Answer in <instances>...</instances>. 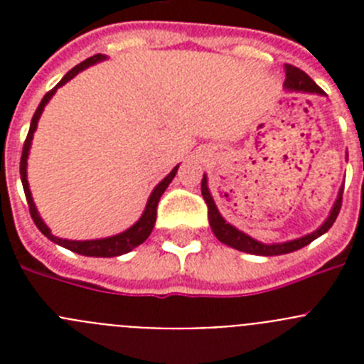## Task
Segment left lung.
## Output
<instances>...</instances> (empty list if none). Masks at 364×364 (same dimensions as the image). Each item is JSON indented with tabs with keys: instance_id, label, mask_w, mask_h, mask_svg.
Wrapping results in <instances>:
<instances>
[{
	"instance_id": "obj_1",
	"label": "left lung",
	"mask_w": 364,
	"mask_h": 364,
	"mask_svg": "<svg viewBox=\"0 0 364 364\" xmlns=\"http://www.w3.org/2000/svg\"><path fill=\"white\" fill-rule=\"evenodd\" d=\"M286 70V80H284V89L290 92H304V95H319L324 96L323 89H321L314 80L308 76L306 73H302L301 69L294 65H284ZM348 156V154H346ZM202 197H204L205 204H208V217H210V226L213 230L215 237L220 240L222 244H226V246L235 247V250H239V252L244 253H252V255H264V257H273V255H284V253H291L297 252L301 247L308 246L311 240H315L317 237L326 233L332 224L336 222L337 215H339L341 210V202H343V186L339 189V195H337L336 202H333L332 210H330V215H328L326 220L321 224L319 228L311 233L304 235V237H299V239L294 240H286V242H260V240H255L253 237H250L244 231L237 230L235 226H231L230 222L226 218L222 217L220 211H218L217 204H215L213 197H211V191L208 188V176L204 175L202 178Z\"/></svg>"
}]
</instances>
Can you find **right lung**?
Listing matches in <instances>:
<instances>
[{
    "instance_id": "add662e5",
    "label": "right lung",
    "mask_w": 364,
    "mask_h": 364,
    "mask_svg": "<svg viewBox=\"0 0 364 364\" xmlns=\"http://www.w3.org/2000/svg\"><path fill=\"white\" fill-rule=\"evenodd\" d=\"M104 60H107V56H105V54H95V56L87 58V60H83L82 63H78L76 67H73V69H70L69 73H67L65 76L60 80V83H58L54 89H50V91L43 96V100L40 102V105H38L36 112H34V117H32V120H31V129H28L27 140H25V144H23V153H21V162H19V175H21V184H23L25 197H27L28 211H31V217H32V220H34V224H36L38 230H40L41 233L47 237V239L53 240L54 244H60V246L67 247V250H70V252L80 253V255H85V257H118V255H124V253H129L131 250H134L136 246H140V244H142L144 240L149 237L151 231H153L154 222H156V205H159V200H160V197H162V193L166 191L167 186L171 184V180L175 178L176 171H178V166L173 167V171L169 173V175H167L166 178H164L162 182H160V184L153 189V193H151L149 198H147L146 210H144L142 217L138 218V220L134 222L129 230L122 231V233H118V235H112V237H105V239H95V240L60 239V237H56V235L50 233L49 226L45 224L43 218H41L40 213H38L36 204H34V200H32V193H31V189H28L27 160H28V151H31V146H32V136H34V133H36L38 122H40V117H41V112H43L45 105L49 104V100L53 98L54 92L58 91V87L65 85L69 80H73L74 76H76L78 73H82L83 69L95 65V63L104 62Z\"/></svg>"
}]
</instances>
